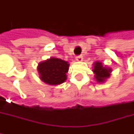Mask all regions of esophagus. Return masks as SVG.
I'll return each instance as SVG.
<instances>
[{
  "label": "esophagus",
  "mask_w": 134,
  "mask_h": 134,
  "mask_svg": "<svg viewBox=\"0 0 134 134\" xmlns=\"http://www.w3.org/2000/svg\"><path fill=\"white\" fill-rule=\"evenodd\" d=\"M76 60L77 61V62H82L83 61V57L82 56H76Z\"/></svg>",
  "instance_id": "34e87169"
}]
</instances>
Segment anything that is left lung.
<instances>
[{"mask_svg": "<svg viewBox=\"0 0 134 134\" xmlns=\"http://www.w3.org/2000/svg\"><path fill=\"white\" fill-rule=\"evenodd\" d=\"M93 65H94V68L92 69V72L95 74V76H94L95 80L99 83H104L106 81V80L107 78H109L110 76V73L112 72L111 68L104 66L103 65V63L99 61L96 62L93 64Z\"/></svg>", "mask_w": 134, "mask_h": 134, "instance_id": "obj_1", "label": "left lung"}]
</instances>
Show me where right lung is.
Wrapping results in <instances>:
<instances>
[{
    "instance_id": "obj_1",
    "label": "right lung",
    "mask_w": 134,
    "mask_h": 134,
    "mask_svg": "<svg viewBox=\"0 0 134 134\" xmlns=\"http://www.w3.org/2000/svg\"><path fill=\"white\" fill-rule=\"evenodd\" d=\"M69 64L61 58H51L41 62L38 65V72L42 81L49 85H58L67 79Z\"/></svg>"
}]
</instances>
